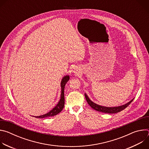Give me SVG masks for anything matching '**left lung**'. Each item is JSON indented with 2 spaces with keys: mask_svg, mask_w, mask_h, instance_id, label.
<instances>
[{
  "mask_svg": "<svg viewBox=\"0 0 149 149\" xmlns=\"http://www.w3.org/2000/svg\"><path fill=\"white\" fill-rule=\"evenodd\" d=\"M85 97H86V100H87L88 104L90 105V107L91 108H93L94 110L98 111L99 112L108 113V114H114V113L120 112L121 111L124 110L126 107H128V106L130 104V103L134 100V98H133L131 101H130L127 103H126L124 105H120V106H118V107H105V106L100 105H98V104L94 102L90 99V98L86 94V93H85Z\"/></svg>",
  "mask_w": 149,
  "mask_h": 149,
  "instance_id": "left-lung-1",
  "label": "left lung"
}]
</instances>
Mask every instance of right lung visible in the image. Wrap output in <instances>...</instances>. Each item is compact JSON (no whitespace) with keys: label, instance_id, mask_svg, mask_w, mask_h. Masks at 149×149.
Wrapping results in <instances>:
<instances>
[{"label":"right lung","instance_id":"add662e5","mask_svg":"<svg viewBox=\"0 0 149 149\" xmlns=\"http://www.w3.org/2000/svg\"><path fill=\"white\" fill-rule=\"evenodd\" d=\"M70 79V76L69 75H65L63 77L61 80V97H60V100L58 104L56 105L55 107L53 108L48 113L39 116H33L36 118H46V117H52L54 116H56L58 113H59L63 109V108L64 107V104H65V98H64V88L65 84L67 82L69 81Z\"/></svg>","mask_w":149,"mask_h":149}]
</instances>
